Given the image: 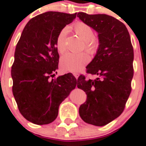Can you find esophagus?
Instances as JSON below:
<instances>
[{
    "mask_svg": "<svg viewBox=\"0 0 146 146\" xmlns=\"http://www.w3.org/2000/svg\"><path fill=\"white\" fill-rule=\"evenodd\" d=\"M73 76H75V78H76V79H78V76H79V74L77 73H73Z\"/></svg>",
    "mask_w": 146,
    "mask_h": 146,
    "instance_id": "1",
    "label": "esophagus"
}]
</instances>
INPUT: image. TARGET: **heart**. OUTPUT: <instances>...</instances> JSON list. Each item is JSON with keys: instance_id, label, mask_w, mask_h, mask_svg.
Returning a JSON list of instances; mask_svg holds the SVG:
<instances>
[{"instance_id": "1", "label": "heart", "mask_w": 146, "mask_h": 146, "mask_svg": "<svg viewBox=\"0 0 146 146\" xmlns=\"http://www.w3.org/2000/svg\"><path fill=\"white\" fill-rule=\"evenodd\" d=\"M75 32L84 41V48L91 54H94L98 51L99 42L94 37V31L91 26L82 21H78L73 26ZM68 32V28L64 27L60 30L56 37V47L58 51L62 54L66 50V36ZM90 58L86 52L71 53L64 54L60 60L61 68L64 71L77 73L82 70L89 62Z\"/></svg>"}]
</instances>
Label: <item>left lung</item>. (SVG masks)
Returning <instances> with one entry per match:
<instances>
[{
  "instance_id": "obj_1",
  "label": "left lung",
  "mask_w": 146,
  "mask_h": 146,
  "mask_svg": "<svg viewBox=\"0 0 146 146\" xmlns=\"http://www.w3.org/2000/svg\"><path fill=\"white\" fill-rule=\"evenodd\" d=\"M77 16L98 32L99 42L94 58L86 67V73L97 78L86 80L81 75L78 78V88L87 95L79 114L86 123L104 126L122 114L131 92L133 47L127 29L115 18L83 12Z\"/></svg>"
}]
</instances>
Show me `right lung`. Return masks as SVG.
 <instances>
[{"instance_id": "right-lung-1", "label": "right lung", "mask_w": 146, "mask_h": 146, "mask_svg": "<svg viewBox=\"0 0 146 146\" xmlns=\"http://www.w3.org/2000/svg\"><path fill=\"white\" fill-rule=\"evenodd\" d=\"M76 13L48 11L37 15L27 23L16 44L11 67L13 94L20 113L36 125L56 119L60 104L77 84L71 73L50 79L58 68L56 37Z\"/></svg>"}]
</instances>
